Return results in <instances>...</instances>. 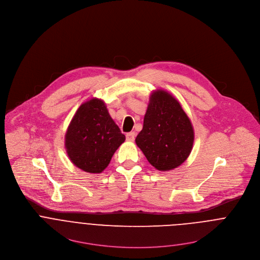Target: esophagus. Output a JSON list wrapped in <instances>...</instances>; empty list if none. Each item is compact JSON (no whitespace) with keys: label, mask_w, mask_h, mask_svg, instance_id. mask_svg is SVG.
<instances>
[{"label":"esophagus","mask_w":260,"mask_h":260,"mask_svg":"<svg viewBox=\"0 0 260 260\" xmlns=\"http://www.w3.org/2000/svg\"><path fill=\"white\" fill-rule=\"evenodd\" d=\"M135 136H136L135 132H129V133L126 134V140L129 142H133L135 140Z\"/></svg>","instance_id":"1"}]
</instances>
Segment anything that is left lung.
Here are the masks:
<instances>
[{
    "label": "left lung",
    "mask_w": 260,
    "mask_h": 260,
    "mask_svg": "<svg viewBox=\"0 0 260 260\" xmlns=\"http://www.w3.org/2000/svg\"><path fill=\"white\" fill-rule=\"evenodd\" d=\"M193 138L192 125L179 101L168 91L155 90L135 140L148 162L165 172L182 165L192 149Z\"/></svg>",
    "instance_id": "8db88e82"
}]
</instances>
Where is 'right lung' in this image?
Masks as SVG:
<instances>
[{
  "mask_svg": "<svg viewBox=\"0 0 260 260\" xmlns=\"http://www.w3.org/2000/svg\"><path fill=\"white\" fill-rule=\"evenodd\" d=\"M125 135L108 113L103 100L82 103L66 134V149L71 162L86 173H102L109 165Z\"/></svg>",
  "mask_w": 260,
  "mask_h": 260,
  "instance_id": "add662e5",
  "label": "right lung"
}]
</instances>
